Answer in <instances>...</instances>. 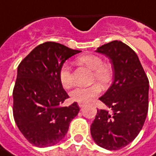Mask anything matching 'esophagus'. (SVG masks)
Returning a JSON list of instances; mask_svg holds the SVG:
<instances>
[{
    "instance_id": "esophagus-1",
    "label": "esophagus",
    "mask_w": 156,
    "mask_h": 156,
    "mask_svg": "<svg viewBox=\"0 0 156 156\" xmlns=\"http://www.w3.org/2000/svg\"><path fill=\"white\" fill-rule=\"evenodd\" d=\"M83 104H82V103H79V104H78V106H79V107H80V108H83Z\"/></svg>"
}]
</instances>
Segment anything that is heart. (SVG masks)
<instances>
[{
	"instance_id": "1",
	"label": "heart",
	"mask_w": 156,
	"mask_h": 156,
	"mask_svg": "<svg viewBox=\"0 0 156 156\" xmlns=\"http://www.w3.org/2000/svg\"><path fill=\"white\" fill-rule=\"evenodd\" d=\"M77 62L91 70V82L98 83H94L85 88L78 87L74 88L70 93V98L73 101L78 103H88L99 94L101 91L100 86L105 88L110 84L114 76V71L108 62H103L102 58L94 54L83 55L77 59ZM59 79L64 88H69L72 87L73 81L71 68L68 63L62 64L60 68Z\"/></svg>"
}]
</instances>
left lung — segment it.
<instances>
[{
	"label": "left lung",
	"mask_w": 156,
	"mask_h": 156,
	"mask_svg": "<svg viewBox=\"0 0 156 156\" xmlns=\"http://www.w3.org/2000/svg\"><path fill=\"white\" fill-rule=\"evenodd\" d=\"M110 59L114 82L99 100L111 109H98L90 127L95 143L108 151L130 144L144 124L149 108V79L137 54L113 41L97 48Z\"/></svg>",
	"instance_id": "8db88e82"
}]
</instances>
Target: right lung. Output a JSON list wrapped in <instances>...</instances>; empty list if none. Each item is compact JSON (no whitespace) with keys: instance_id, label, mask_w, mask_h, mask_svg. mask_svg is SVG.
Wrapping results in <instances>:
<instances>
[{"instance_id":"obj_1","label":"right lung","mask_w":156,"mask_h":156,"mask_svg":"<svg viewBox=\"0 0 156 156\" xmlns=\"http://www.w3.org/2000/svg\"><path fill=\"white\" fill-rule=\"evenodd\" d=\"M81 51L53 41L36 47L17 68L13 88V117L19 130L40 148L58 144L67 134L79 107L62 106L68 94L60 79L64 62Z\"/></svg>"}]
</instances>
